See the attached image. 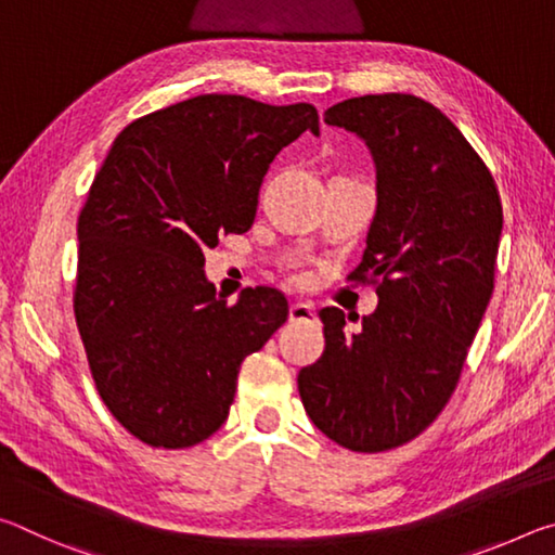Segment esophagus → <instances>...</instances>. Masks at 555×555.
Wrapping results in <instances>:
<instances>
[{
  "instance_id": "esophagus-1",
  "label": "esophagus",
  "mask_w": 555,
  "mask_h": 555,
  "mask_svg": "<svg viewBox=\"0 0 555 555\" xmlns=\"http://www.w3.org/2000/svg\"><path fill=\"white\" fill-rule=\"evenodd\" d=\"M288 318H291V323H313L315 306L313 304H291Z\"/></svg>"
}]
</instances>
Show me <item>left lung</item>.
I'll use <instances>...</instances> for the list:
<instances>
[{"label": "left lung", "mask_w": 555, "mask_h": 555, "mask_svg": "<svg viewBox=\"0 0 555 555\" xmlns=\"http://www.w3.org/2000/svg\"><path fill=\"white\" fill-rule=\"evenodd\" d=\"M377 164V215L347 281L377 288V311L347 331L323 308L325 350L298 372L306 413L352 453L399 448L453 397L494 291L502 201L480 154L443 112L406 92L325 109Z\"/></svg>", "instance_id": "left-lung-1"}]
</instances>
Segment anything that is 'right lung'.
Returning a JSON list of instances; mask_svg holds the SVG:
<instances>
[{
	"label": "right lung",
	"mask_w": 555,
	"mask_h": 555,
	"mask_svg": "<svg viewBox=\"0 0 555 555\" xmlns=\"http://www.w3.org/2000/svg\"><path fill=\"white\" fill-rule=\"evenodd\" d=\"M318 109L198 95L119 131L78 218L73 311L100 399L152 448L203 443L228 418L240 364L288 318L276 288L215 298L205 249L242 234L281 149Z\"/></svg>",
	"instance_id": "right-lung-1"
}]
</instances>
